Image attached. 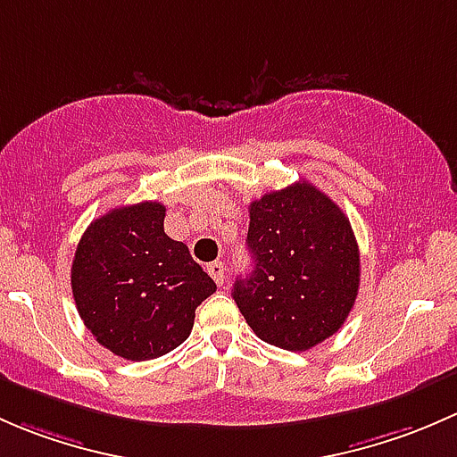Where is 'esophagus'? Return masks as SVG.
Segmentation results:
<instances>
[{
    "label": "esophagus",
    "mask_w": 457,
    "mask_h": 457,
    "mask_svg": "<svg viewBox=\"0 0 457 457\" xmlns=\"http://www.w3.org/2000/svg\"><path fill=\"white\" fill-rule=\"evenodd\" d=\"M206 272H209L211 277H213V281L218 286H222L224 281H227V266H224L222 262H213L206 266Z\"/></svg>",
    "instance_id": "esophagus-1"
}]
</instances>
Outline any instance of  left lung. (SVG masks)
Returning a JSON list of instances; mask_svg holds the SVG:
<instances>
[{
  "label": "left lung",
  "instance_id": "left-lung-1",
  "mask_svg": "<svg viewBox=\"0 0 457 457\" xmlns=\"http://www.w3.org/2000/svg\"><path fill=\"white\" fill-rule=\"evenodd\" d=\"M253 272L233 299L262 341L305 352L330 338L359 295L361 255L341 209L299 180L248 206Z\"/></svg>",
  "mask_w": 457,
  "mask_h": 457
}]
</instances>
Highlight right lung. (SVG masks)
Returning <instances> with one entry per match:
<instances>
[{"mask_svg":"<svg viewBox=\"0 0 457 457\" xmlns=\"http://www.w3.org/2000/svg\"><path fill=\"white\" fill-rule=\"evenodd\" d=\"M215 281L187 244L164 233L160 202L112 209L83 233L72 262L79 314L103 347L149 361L189 338L195 308Z\"/></svg>","mask_w":457,"mask_h":457,"instance_id":"right-lung-1","label":"right lung"}]
</instances>
